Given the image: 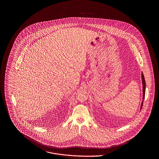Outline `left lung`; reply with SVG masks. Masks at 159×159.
Listing matches in <instances>:
<instances>
[{
  "instance_id": "8db88e82",
  "label": "left lung",
  "mask_w": 159,
  "mask_h": 159,
  "mask_svg": "<svg viewBox=\"0 0 159 159\" xmlns=\"http://www.w3.org/2000/svg\"><path fill=\"white\" fill-rule=\"evenodd\" d=\"M141 78H142V83H143V100H144V96H145V91H146V82H145L144 77V75H143V73H141ZM143 101L144 100H143L142 102H141V109L142 108V107H143Z\"/></svg>"
}]
</instances>
